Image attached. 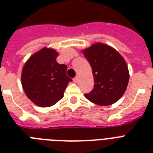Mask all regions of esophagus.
<instances>
[{"instance_id": "1", "label": "esophagus", "mask_w": 153, "mask_h": 153, "mask_svg": "<svg viewBox=\"0 0 153 153\" xmlns=\"http://www.w3.org/2000/svg\"><path fill=\"white\" fill-rule=\"evenodd\" d=\"M73 82H74V83H77V82H79V77H78V76L75 77V78H74V79H73Z\"/></svg>"}]
</instances>
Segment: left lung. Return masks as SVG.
<instances>
[{
  "instance_id": "1",
  "label": "left lung",
  "mask_w": 153,
  "mask_h": 153,
  "mask_svg": "<svg viewBox=\"0 0 153 153\" xmlns=\"http://www.w3.org/2000/svg\"><path fill=\"white\" fill-rule=\"evenodd\" d=\"M92 67L94 86L88 100L98 105H109L121 98L128 86L129 73L123 57L109 45L97 43L82 51Z\"/></svg>"
}]
</instances>
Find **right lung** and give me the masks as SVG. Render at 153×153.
Returning <instances> with one entry per match:
<instances>
[{
  "instance_id": "add662e5",
  "label": "right lung",
  "mask_w": 153,
  "mask_h": 153,
  "mask_svg": "<svg viewBox=\"0 0 153 153\" xmlns=\"http://www.w3.org/2000/svg\"><path fill=\"white\" fill-rule=\"evenodd\" d=\"M58 53L51 48L41 49L25 64L21 83L25 94L38 106L49 107L63 97L71 79L67 75V67L56 61Z\"/></svg>"
}]
</instances>
